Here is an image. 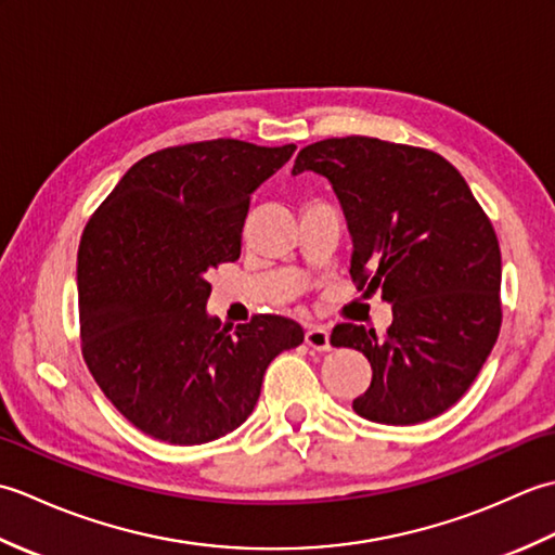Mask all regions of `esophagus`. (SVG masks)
Wrapping results in <instances>:
<instances>
[{"instance_id": "obj_1", "label": "esophagus", "mask_w": 555, "mask_h": 555, "mask_svg": "<svg viewBox=\"0 0 555 555\" xmlns=\"http://www.w3.org/2000/svg\"><path fill=\"white\" fill-rule=\"evenodd\" d=\"M305 344L317 352L332 350V340H328V332L324 326H310L308 332H305Z\"/></svg>"}]
</instances>
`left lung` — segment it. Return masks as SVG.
Here are the masks:
<instances>
[{
	"instance_id": "obj_1",
	"label": "left lung",
	"mask_w": 555,
	"mask_h": 555,
	"mask_svg": "<svg viewBox=\"0 0 555 555\" xmlns=\"http://www.w3.org/2000/svg\"><path fill=\"white\" fill-rule=\"evenodd\" d=\"M328 179L352 238L350 276L382 291L386 336L338 324L336 348L372 364L352 400L360 417L417 424L441 415L487 362L501 332V247L463 176L431 150L379 138H328L298 152L293 173Z\"/></svg>"
}]
</instances>
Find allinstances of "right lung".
<instances>
[{"mask_svg":"<svg viewBox=\"0 0 555 555\" xmlns=\"http://www.w3.org/2000/svg\"><path fill=\"white\" fill-rule=\"evenodd\" d=\"M296 145L219 138L135 162L78 245L82 358L121 415L152 439L195 446L250 417L269 362L302 326L207 314V274L241 257L250 195Z\"/></svg>","mask_w":555,"mask_h":555,"instance_id":"right-lung-1","label":"right lung"}]
</instances>
